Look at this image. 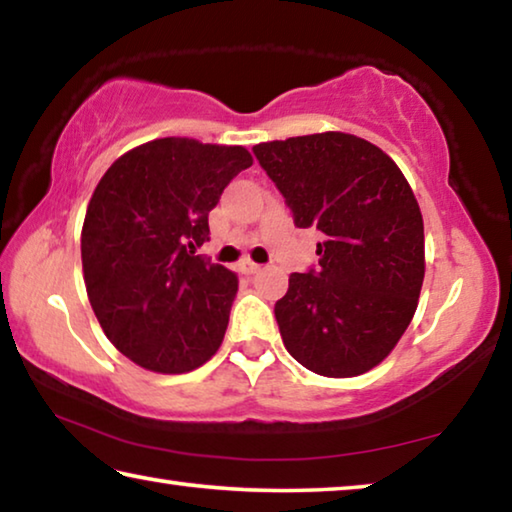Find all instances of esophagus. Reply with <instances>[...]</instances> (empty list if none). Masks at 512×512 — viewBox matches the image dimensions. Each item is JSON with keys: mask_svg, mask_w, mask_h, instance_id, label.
Masks as SVG:
<instances>
[{"mask_svg": "<svg viewBox=\"0 0 512 512\" xmlns=\"http://www.w3.org/2000/svg\"><path fill=\"white\" fill-rule=\"evenodd\" d=\"M239 271L244 273V275H255V273L262 271V266L255 264V262H250V259H244V262L239 264Z\"/></svg>", "mask_w": 512, "mask_h": 512, "instance_id": "obj_1", "label": "esophagus"}]
</instances>
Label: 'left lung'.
<instances>
[{
    "label": "left lung",
    "mask_w": 512,
    "mask_h": 512,
    "mask_svg": "<svg viewBox=\"0 0 512 512\" xmlns=\"http://www.w3.org/2000/svg\"><path fill=\"white\" fill-rule=\"evenodd\" d=\"M298 228L323 235L318 271L275 302L284 348L323 377H357L393 352L418 309L424 223L400 167L363 137L327 131L255 146Z\"/></svg>",
    "instance_id": "8db88e82"
}]
</instances>
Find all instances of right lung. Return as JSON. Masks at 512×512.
I'll return each instance as SVG.
<instances>
[{
  "instance_id": "obj_1",
  "label": "right lung",
  "mask_w": 512,
  "mask_h": 512,
  "mask_svg": "<svg viewBox=\"0 0 512 512\" xmlns=\"http://www.w3.org/2000/svg\"><path fill=\"white\" fill-rule=\"evenodd\" d=\"M244 146L162 137L103 173L81 230L83 280L103 334L137 366L183 375L221 348L239 277L196 255Z\"/></svg>"
}]
</instances>
